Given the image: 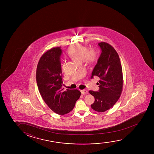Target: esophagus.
I'll return each mask as SVG.
<instances>
[{"mask_svg":"<svg viewBox=\"0 0 154 154\" xmlns=\"http://www.w3.org/2000/svg\"><path fill=\"white\" fill-rule=\"evenodd\" d=\"M81 93L82 94V95H85V94H88V91L86 90V89H83V90L81 91Z\"/></svg>","mask_w":154,"mask_h":154,"instance_id":"1","label":"esophagus"}]
</instances>
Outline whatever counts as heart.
<instances>
[{"instance_id": "1", "label": "heart", "mask_w": 154, "mask_h": 154, "mask_svg": "<svg viewBox=\"0 0 154 154\" xmlns=\"http://www.w3.org/2000/svg\"><path fill=\"white\" fill-rule=\"evenodd\" d=\"M68 55L78 63L84 60L88 64H94L98 59V55L93 49H88L80 44L74 45L68 49Z\"/></svg>"}]
</instances>
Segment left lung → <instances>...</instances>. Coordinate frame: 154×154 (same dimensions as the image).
Wrapping results in <instances>:
<instances>
[{"label":"left lung","mask_w":154,"mask_h":154,"mask_svg":"<svg viewBox=\"0 0 154 154\" xmlns=\"http://www.w3.org/2000/svg\"><path fill=\"white\" fill-rule=\"evenodd\" d=\"M101 53L93 69L91 78H100L98 91H89L95 97L91 107L98 112L109 109L118 101L123 87L122 67L118 54L113 47L107 42L98 44Z\"/></svg>","instance_id":"1"}]
</instances>
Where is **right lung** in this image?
<instances>
[{"label": "right lung", "instance_id": "obj_1", "mask_svg": "<svg viewBox=\"0 0 154 154\" xmlns=\"http://www.w3.org/2000/svg\"><path fill=\"white\" fill-rule=\"evenodd\" d=\"M60 47H54L40 57L36 70V81L42 99L49 107L59 115L73 109L81 93L77 89L63 91Z\"/></svg>", "mask_w": 154, "mask_h": 154}]
</instances>
